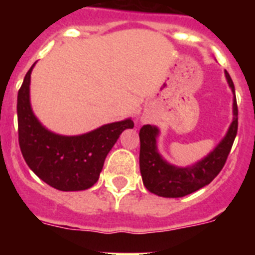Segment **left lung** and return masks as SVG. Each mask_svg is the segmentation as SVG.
<instances>
[{"label": "left lung", "instance_id": "1", "mask_svg": "<svg viewBox=\"0 0 255 255\" xmlns=\"http://www.w3.org/2000/svg\"><path fill=\"white\" fill-rule=\"evenodd\" d=\"M227 83L234 93V119L225 138L217 147L206 155L202 161L188 167H176L162 158L157 150V136L159 130L157 126L144 125L139 132L140 154L139 164L144 186L159 197L181 198L208 185L217 176L226 163L229 153L238 132V103L233 79L225 71Z\"/></svg>", "mask_w": 255, "mask_h": 255}]
</instances>
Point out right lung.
<instances>
[{"label": "right lung", "instance_id": "1", "mask_svg": "<svg viewBox=\"0 0 255 255\" xmlns=\"http://www.w3.org/2000/svg\"><path fill=\"white\" fill-rule=\"evenodd\" d=\"M34 65L17 93V131L22 157L30 170L52 188L62 191L89 189L100 179L106 157L121 132L134 128V123L126 119L76 136L49 131L38 121L30 106L29 85Z\"/></svg>", "mask_w": 255, "mask_h": 255}]
</instances>
